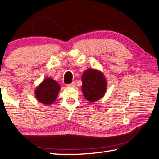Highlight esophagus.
Returning a JSON list of instances; mask_svg holds the SVG:
<instances>
[{
	"label": "esophagus",
	"instance_id": "esophagus-1",
	"mask_svg": "<svg viewBox=\"0 0 159 159\" xmlns=\"http://www.w3.org/2000/svg\"><path fill=\"white\" fill-rule=\"evenodd\" d=\"M68 86H69V87H75V82H73L72 83L69 84H68Z\"/></svg>",
	"mask_w": 159,
	"mask_h": 159
}]
</instances>
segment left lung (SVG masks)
<instances>
[{"mask_svg": "<svg viewBox=\"0 0 159 159\" xmlns=\"http://www.w3.org/2000/svg\"><path fill=\"white\" fill-rule=\"evenodd\" d=\"M82 91L86 100L93 103L102 98L107 89V81L102 72L88 68L82 75Z\"/></svg>", "mask_w": 159, "mask_h": 159, "instance_id": "8db88e82", "label": "left lung"}]
</instances>
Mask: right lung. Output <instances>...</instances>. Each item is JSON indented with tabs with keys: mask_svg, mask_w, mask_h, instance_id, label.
Returning a JSON list of instances; mask_svg holds the SVG:
<instances>
[{
	"mask_svg": "<svg viewBox=\"0 0 159 159\" xmlns=\"http://www.w3.org/2000/svg\"><path fill=\"white\" fill-rule=\"evenodd\" d=\"M61 89L59 84L51 77H46L35 89V98L45 105H50L57 98Z\"/></svg>",
	"mask_w": 159,
	"mask_h": 159,
	"instance_id": "1",
	"label": "right lung"
}]
</instances>
